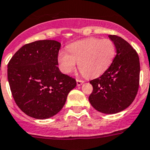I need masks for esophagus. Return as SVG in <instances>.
Segmentation results:
<instances>
[{
  "label": "esophagus",
  "mask_w": 150,
  "mask_h": 150,
  "mask_svg": "<svg viewBox=\"0 0 150 150\" xmlns=\"http://www.w3.org/2000/svg\"><path fill=\"white\" fill-rule=\"evenodd\" d=\"M83 82H84V81L83 80H81V79H76V84H77L78 86H80Z\"/></svg>",
  "instance_id": "esophagus-1"
}]
</instances>
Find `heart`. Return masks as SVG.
I'll list each match as a JSON object with an SVG mask.
<instances>
[{
  "instance_id": "obj_1",
  "label": "heart",
  "mask_w": 150,
  "mask_h": 150,
  "mask_svg": "<svg viewBox=\"0 0 150 150\" xmlns=\"http://www.w3.org/2000/svg\"><path fill=\"white\" fill-rule=\"evenodd\" d=\"M69 51L62 50L58 62L63 73L69 74L76 64L82 74L88 77H97L103 74L115 59L116 49L114 42L108 38H88L69 45Z\"/></svg>"
}]
</instances>
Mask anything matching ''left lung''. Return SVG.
<instances>
[{
    "label": "left lung",
    "instance_id": "8db88e82",
    "mask_svg": "<svg viewBox=\"0 0 150 150\" xmlns=\"http://www.w3.org/2000/svg\"><path fill=\"white\" fill-rule=\"evenodd\" d=\"M116 56L102 76L90 81L93 91L88 100L98 112L116 114L134 101L139 87V57L132 47L121 37L109 35Z\"/></svg>",
    "mask_w": 150,
    "mask_h": 150
}]
</instances>
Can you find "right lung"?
I'll use <instances>...</instances> for the list:
<instances>
[{"mask_svg":"<svg viewBox=\"0 0 150 150\" xmlns=\"http://www.w3.org/2000/svg\"><path fill=\"white\" fill-rule=\"evenodd\" d=\"M60 47L55 40L35 41L21 47L8 64V81L15 102L35 119L56 115L76 86V79L57 67Z\"/></svg>","mask_w":150,"mask_h":150,"instance_id":"right-lung-1","label":"right lung"}]
</instances>
